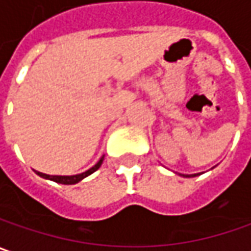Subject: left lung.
I'll use <instances>...</instances> for the list:
<instances>
[{
	"label": "left lung",
	"instance_id": "obj_1",
	"mask_svg": "<svg viewBox=\"0 0 251 251\" xmlns=\"http://www.w3.org/2000/svg\"><path fill=\"white\" fill-rule=\"evenodd\" d=\"M183 176H186V177H190V176H196V175H190V176H189V175H183Z\"/></svg>",
	"mask_w": 251,
	"mask_h": 251
}]
</instances>
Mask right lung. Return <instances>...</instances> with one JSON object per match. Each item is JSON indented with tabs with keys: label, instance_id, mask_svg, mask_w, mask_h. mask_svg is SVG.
<instances>
[{
	"label": "right lung",
	"instance_id": "right-lung-1",
	"mask_svg": "<svg viewBox=\"0 0 251 251\" xmlns=\"http://www.w3.org/2000/svg\"><path fill=\"white\" fill-rule=\"evenodd\" d=\"M102 162H103V156L99 159V162L96 163L94 168H91L89 170H86V172H83V173H79V175H74V176H51V175H47V173H41V172H37L38 176H41V177H44V179H50L52 182H56V183H61V184H75L78 183V182H81L82 179H85L86 176H89V175H92L94 172L100 168V165H102Z\"/></svg>",
	"mask_w": 251,
	"mask_h": 251
}]
</instances>
